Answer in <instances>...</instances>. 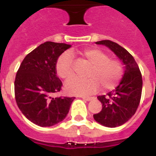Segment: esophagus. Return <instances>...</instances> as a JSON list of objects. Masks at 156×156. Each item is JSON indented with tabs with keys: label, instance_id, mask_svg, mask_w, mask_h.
Instances as JSON below:
<instances>
[{
	"label": "esophagus",
	"instance_id": "34e87169",
	"mask_svg": "<svg viewBox=\"0 0 156 156\" xmlns=\"http://www.w3.org/2000/svg\"><path fill=\"white\" fill-rule=\"evenodd\" d=\"M84 100H87V101H90V100H94V97H86V96H84V97H82Z\"/></svg>",
	"mask_w": 156,
	"mask_h": 156
}]
</instances>
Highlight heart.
<instances>
[{
  "label": "heart",
  "mask_w": 156,
  "mask_h": 156,
  "mask_svg": "<svg viewBox=\"0 0 156 156\" xmlns=\"http://www.w3.org/2000/svg\"><path fill=\"white\" fill-rule=\"evenodd\" d=\"M81 54L90 65L87 72V79L72 78L65 85L68 94L83 95L92 94L101 87L103 90H112L118 85L122 75L123 68L116 60L109 58L108 55L99 48H87ZM56 72L62 79L67 80L74 75L73 56L66 52L59 56L56 63Z\"/></svg>",
  "instance_id": "b5f03b06"
}]
</instances>
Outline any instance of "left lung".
I'll list each match as a JSON object with an SVG mask.
<instances>
[{"mask_svg":"<svg viewBox=\"0 0 156 156\" xmlns=\"http://www.w3.org/2000/svg\"><path fill=\"white\" fill-rule=\"evenodd\" d=\"M96 44L106 46L125 66L123 77L115 90L106 95H99L102 110L94 114L98 123L109 128L122 126L134 115L140 103L143 79L138 64L129 52L111 40H101Z\"/></svg>","mask_w":156,"mask_h":156,"instance_id":"8db88e82","label":"left lung"}]
</instances>
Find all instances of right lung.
Instances as JSON below:
<instances>
[{
    "label": "right lung",
    "instance_id": "right-lung-1",
    "mask_svg": "<svg viewBox=\"0 0 156 156\" xmlns=\"http://www.w3.org/2000/svg\"><path fill=\"white\" fill-rule=\"evenodd\" d=\"M70 47L63 43H44L26 56L17 72L16 102L23 115L37 126L50 127L63 121L75 99L51 96L62 86L56 76V61Z\"/></svg>",
    "mask_w": 156,
    "mask_h": 156
}]
</instances>
